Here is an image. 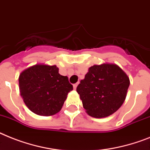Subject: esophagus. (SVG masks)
Wrapping results in <instances>:
<instances>
[{
	"mask_svg": "<svg viewBox=\"0 0 150 150\" xmlns=\"http://www.w3.org/2000/svg\"><path fill=\"white\" fill-rule=\"evenodd\" d=\"M78 86V83H75L73 85V88H74V89H76V88H77Z\"/></svg>",
	"mask_w": 150,
	"mask_h": 150,
	"instance_id": "obj_1",
	"label": "esophagus"
}]
</instances>
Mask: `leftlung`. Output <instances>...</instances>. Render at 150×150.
I'll return each instance as SVG.
<instances>
[{
	"label": "left lung",
	"instance_id": "obj_1",
	"mask_svg": "<svg viewBox=\"0 0 150 150\" xmlns=\"http://www.w3.org/2000/svg\"><path fill=\"white\" fill-rule=\"evenodd\" d=\"M129 83L127 75L116 64H95L88 69L76 91L88 115L104 118L121 107Z\"/></svg>",
	"mask_w": 150,
	"mask_h": 150
}]
</instances>
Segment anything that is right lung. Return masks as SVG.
Instances as JSON below:
<instances>
[{"label":"right lung","mask_w":150,"mask_h":150,"mask_svg":"<svg viewBox=\"0 0 150 150\" xmlns=\"http://www.w3.org/2000/svg\"><path fill=\"white\" fill-rule=\"evenodd\" d=\"M19 89L31 112L44 116L58 113L73 89L67 76L61 75L56 65L38 64L19 75Z\"/></svg>","instance_id":"1"}]
</instances>
